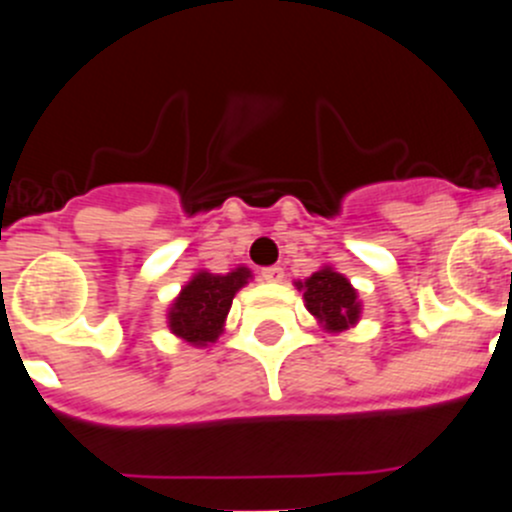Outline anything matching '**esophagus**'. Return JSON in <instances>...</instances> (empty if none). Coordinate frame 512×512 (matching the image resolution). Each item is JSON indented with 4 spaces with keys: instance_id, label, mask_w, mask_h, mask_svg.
I'll use <instances>...</instances> for the list:
<instances>
[{
    "instance_id": "34e87169",
    "label": "esophagus",
    "mask_w": 512,
    "mask_h": 512,
    "mask_svg": "<svg viewBox=\"0 0 512 512\" xmlns=\"http://www.w3.org/2000/svg\"><path fill=\"white\" fill-rule=\"evenodd\" d=\"M262 280L267 282H282L285 280V270H282L280 265H272V267H262Z\"/></svg>"
}]
</instances>
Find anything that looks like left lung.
<instances>
[{
  "instance_id": "1",
  "label": "left lung",
  "mask_w": 512,
  "mask_h": 512,
  "mask_svg": "<svg viewBox=\"0 0 512 512\" xmlns=\"http://www.w3.org/2000/svg\"><path fill=\"white\" fill-rule=\"evenodd\" d=\"M297 289H304V304L327 332H344L359 322V294L334 267H322L304 282H297Z\"/></svg>"
}]
</instances>
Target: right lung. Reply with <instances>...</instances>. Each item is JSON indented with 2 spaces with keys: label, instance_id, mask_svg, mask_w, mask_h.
I'll return each instance as SVG.
<instances>
[{
  "label": "right lung",
  "instance_id": "add662e5",
  "mask_svg": "<svg viewBox=\"0 0 512 512\" xmlns=\"http://www.w3.org/2000/svg\"><path fill=\"white\" fill-rule=\"evenodd\" d=\"M247 267H235L227 275H213L200 270L180 289L168 309V327L175 337L193 347H208L223 334L225 317L232 307V297L250 280Z\"/></svg>",
  "mask_w": 512,
  "mask_h": 512
}]
</instances>
